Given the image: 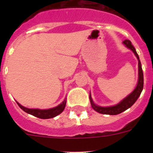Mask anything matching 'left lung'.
I'll list each match as a JSON object with an SVG mask.
<instances>
[{"label": "left lung", "mask_w": 153, "mask_h": 153, "mask_svg": "<svg viewBox=\"0 0 153 153\" xmlns=\"http://www.w3.org/2000/svg\"><path fill=\"white\" fill-rule=\"evenodd\" d=\"M123 44L127 47L129 48V50L133 52V53L135 54V56H136L138 60V82L137 85H136V88L133 90V91L131 93H129V95L126 97L123 100L120 101L119 103L116 104L114 106H98L97 104L94 103L93 99L91 97V94L90 93V103H91L92 108H93L95 111H97V113H100L101 114H106V115H117L121 113L122 112H124L125 110H126L127 109L130 108L131 106L133 105V104L136 102V101L137 100V99L139 98V97L141 94L142 91H143V69H142V65L141 62H140V57H139V55L137 54L136 53V49L135 47L132 45V43H131L130 40H125L123 42Z\"/></svg>", "instance_id": "1"}]
</instances>
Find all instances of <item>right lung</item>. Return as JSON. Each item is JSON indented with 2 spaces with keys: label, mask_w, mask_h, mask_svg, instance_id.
Returning <instances> with one entry per match:
<instances>
[{
  "label": "right lung",
  "mask_w": 153,
  "mask_h": 153,
  "mask_svg": "<svg viewBox=\"0 0 153 153\" xmlns=\"http://www.w3.org/2000/svg\"><path fill=\"white\" fill-rule=\"evenodd\" d=\"M18 104V106H20L21 109H23L24 112H26L27 113L30 115H33L34 117H37L40 119H51L53 118V117H56L59 114L62 113L64 109L65 106H66V103H67V100L65 99L64 100L59 104L56 107L51 108V109H30V108H27L23 106L22 105L17 102Z\"/></svg>",
  "instance_id": "add662e5"
}]
</instances>
